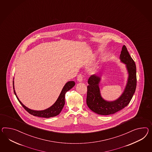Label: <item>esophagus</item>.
<instances>
[{"instance_id":"34e87169","label":"esophagus","mask_w":152,"mask_h":152,"mask_svg":"<svg viewBox=\"0 0 152 152\" xmlns=\"http://www.w3.org/2000/svg\"><path fill=\"white\" fill-rule=\"evenodd\" d=\"M83 76L82 74H79L78 75V78H77V80L78 82H81L83 81Z\"/></svg>"}]
</instances>
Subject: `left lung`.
<instances>
[{"label": "left lung", "mask_w": 152, "mask_h": 152, "mask_svg": "<svg viewBox=\"0 0 152 152\" xmlns=\"http://www.w3.org/2000/svg\"><path fill=\"white\" fill-rule=\"evenodd\" d=\"M120 58L126 64L129 78L124 93L117 100L106 101L101 97L99 84L100 77L93 74L90 77L87 86L86 104L91 111L101 115H109L120 111L129 105L135 93L137 86L136 66L134 61L124 45Z\"/></svg>", "instance_id": "8db88e82"}]
</instances>
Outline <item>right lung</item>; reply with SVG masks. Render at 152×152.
<instances>
[{"instance_id":"1","label":"right lung","mask_w":152,"mask_h":152,"mask_svg":"<svg viewBox=\"0 0 152 152\" xmlns=\"http://www.w3.org/2000/svg\"><path fill=\"white\" fill-rule=\"evenodd\" d=\"M75 86V83L73 81H70L67 82L65 86H64L61 93L59 96L58 99L55 102V104L48 109L42 110V111H36L32 110L31 109L27 108L25 105L22 104V102L20 101L18 96H16L15 90H14V92L17 97L18 100L19 101L20 104L22 105L24 109L27 111L28 113L33 116H37L39 117H44V118H50V117H55L57 116L61 112L63 108V106L65 104V94L68 91L71 89ZM13 89H14V81H13Z\"/></svg>"}]
</instances>
